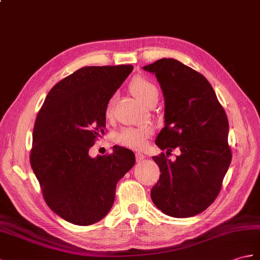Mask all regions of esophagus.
<instances>
[{
  "instance_id": "34e87169",
  "label": "esophagus",
  "mask_w": 260,
  "mask_h": 260,
  "mask_svg": "<svg viewBox=\"0 0 260 260\" xmlns=\"http://www.w3.org/2000/svg\"><path fill=\"white\" fill-rule=\"evenodd\" d=\"M145 157H146V156L143 155L142 153H137V154H136V161L140 162V161H142L143 159H145Z\"/></svg>"
}]
</instances>
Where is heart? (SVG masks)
Instances as JSON below:
<instances>
[{"label": "heart", "mask_w": 260, "mask_h": 260, "mask_svg": "<svg viewBox=\"0 0 260 260\" xmlns=\"http://www.w3.org/2000/svg\"><path fill=\"white\" fill-rule=\"evenodd\" d=\"M131 88L138 99L145 105H147L150 101L158 99V89L155 84L145 77H136L131 83ZM115 100V95L107 101L105 106V115L110 117L113 112V104ZM153 128L148 125L132 126V127H124L115 135V141L124 146L129 148L141 149L146 146L148 138L153 135Z\"/></svg>", "instance_id": "1"}]
</instances>
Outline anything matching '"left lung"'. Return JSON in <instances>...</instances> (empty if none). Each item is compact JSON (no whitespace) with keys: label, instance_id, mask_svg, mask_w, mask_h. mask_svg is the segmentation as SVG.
<instances>
[{"label":"left lung","instance_id":"1","mask_svg":"<svg viewBox=\"0 0 260 260\" xmlns=\"http://www.w3.org/2000/svg\"><path fill=\"white\" fill-rule=\"evenodd\" d=\"M143 70L155 74L165 100V126L156 145L181 150L174 162L153 156L160 175L150 197L162 213L186 218L204 212L218 196L232 161L227 115L209 82L174 58H160Z\"/></svg>","mask_w":260,"mask_h":260}]
</instances>
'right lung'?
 <instances>
[{
  "label": "right lung",
  "instance_id": "add662e5",
  "mask_svg": "<svg viewBox=\"0 0 260 260\" xmlns=\"http://www.w3.org/2000/svg\"><path fill=\"white\" fill-rule=\"evenodd\" d=\"M132 71V65L77 70L53 86L36 117L32 170L47 206L74 225L104 218L118 180L135 164L134 153L120 146L110 155L88 154L104 134L107 101Z\"/></svg>",
  "mask_w": 260,
  "mask_h": 260
}]
</instances>
